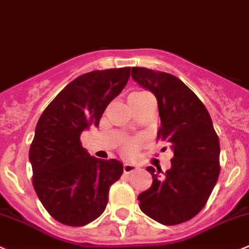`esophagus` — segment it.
<instances>
[{
    "mask_svg": "<svg viewBox=\"0 0 249 249\" xmlns=\"http://www.w3.org/2000/svg\"><path fill=\"white\" fill-rule=\"evenodd\" d=\"M139 169V166L135 165V164H130V163H125L124 164V173L125 174H131L134 171H136Z\"/></svg>",
    "mask_w": 249,
    "mask_h": 249,
    "instance_id": "1",
    "label": "esophagus"
}]
</instances>
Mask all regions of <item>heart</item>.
Returning a JSON list of instances; mask_svg holds the SVG:
<instances>
[{"mask_svg":"<svg viewBox=\"0 0 249 249\" xmlns=\"http://www.w3.org/2000/svg\"><path fill=\"white\" fill-rule=\"evenodd\" d=\"M144 93H147V92H142V91H137V92H132L131 95H130L129 100H131V98L139 97V96L144 95ZM134 148H135V143H134V142L130 141V142H127V143L124 146V152H125V153H130V152L134 151Z\"/></svg>","mask_w":249,"mask_h":249,"instance_id":"b5f03b06","label":"heart"}]
</instances>
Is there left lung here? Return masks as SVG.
Instances as JSON below:
<instances>
[{
    "mask_svg": "<svg viewBox=\"0 0 249 249\" xmlns=\"http://www.w3.org/2000/svg\"><path fill=\"white\" fill-rule=\"evenodd\" d=\"M131 76L158 102L157 139L170 144L171 168L148 166L153 182L137 197L140 209L163 225L185 223L202 211L220 173V144L208 110L196 93L171 74L134 67Z\"/></svg>",
    "mask_w": 249,
    "mask_h": 249,
    "instance_id": "obj_1",
    "label": "left lung"
}]
</instances>
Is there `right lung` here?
<instances>
[{"mask_svg": "<svg viewBox=\"0 0 249 249\" xmlns=\"http://www.w3.org/2000/svg\"><path fill=\"white\" fill-rule=\"evenodd\" d=\"M129 78L130 67L83 74L55 96L36 124L29 151L34 189L50 215L64 225L97 219L107 207L109 187L122 176L123 164L91 157L80 135L98 126Z\"/></svg>", "mask_w": 249, "mask_h": 249, "instance_id": "1", "label": "right lung"}]
</instances>
